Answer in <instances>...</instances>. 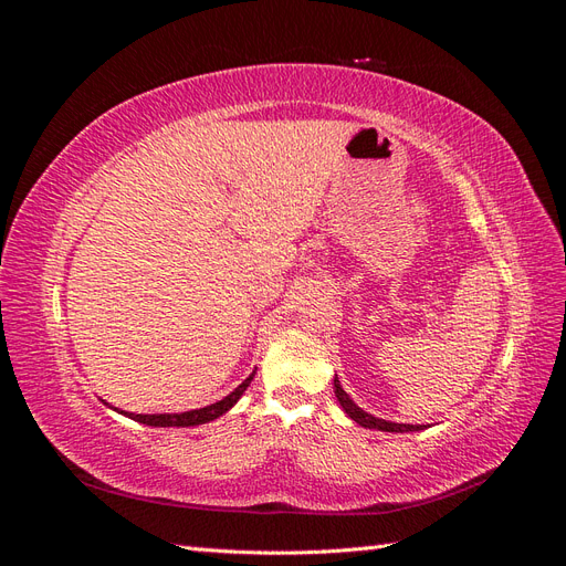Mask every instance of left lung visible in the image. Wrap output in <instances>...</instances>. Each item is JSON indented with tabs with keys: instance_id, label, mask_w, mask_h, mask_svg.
Returning <instances> with one entry per match:
<instances>
[{
	"instance_id": "1",
	"label": "left lung",
	"mask_w": 566,
	"mask_h": 566,
	"mask_svg": "<svg viewBox=\"0 0 566 566\" xmlns=\"http://www.w3.org/2000/svg\"><path fill=\"white\" fill-rule=\"evenodd\" d=\"M333 385H335V397H337L339 406L345 408V413H347L354 422H358L361 427H368V430H382V432H418V430H424V424H399V422H389V420L375 418V416L366 413V410L358 408V406L349 399V394H347L345 389H342V385H339V380H337V375H335Z\"/></svg>"
}]
</instances>
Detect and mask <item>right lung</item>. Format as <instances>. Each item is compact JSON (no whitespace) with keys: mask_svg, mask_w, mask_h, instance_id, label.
<instances>
[{"mask_svg":"<svg viewBox=\"0 0 566 566\" xmlns=\"http://www.w3.org/2000/svg\"><path fill=\"white\" fill-rule=\"evenodd\" d=\"M254 378V373L250 375L248 380H243V385H238L229 397H224L221 401L212 403V406H205V408H198V410H186V413H158V416H134V413H125L129 416L132 420L136 422H144V424H150V427H193V424H202V422H210L219 416H224L227 410L243 397V391L250 387Z\"/></svg>","mask_w":566,"mask_h":566,"instance_id":"add662e5","label":"right lung"}]
</instances>
